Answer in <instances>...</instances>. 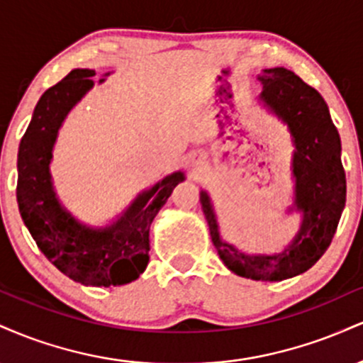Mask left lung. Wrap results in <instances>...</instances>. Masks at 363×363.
<instances>
[{
    "instance_id": "left-lung-1",
    "label": "left lung",
    "mask_w": 363,
    "mask_h": 363,
    "mask_svg": "<svg viewBox=\"0 0 363 363\" xmlns=\"http://www.w3.org/2000/svg\"><path fill=\"white\" fill-rule=\"evenodd\" d=\"M259 101L281 119L294 141L291 170L295 201L302 223L294 240L277 254H245L220 237L206 191L199 193L203 213L220 259L239 277L281 281L312 268L326 252L347 201V177L341 165V141L320 94L286 68L264 69Z\"/></svg>"
}]
</instances>
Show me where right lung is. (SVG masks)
Returning a JSON list of instances; mask_svg holds the SVG:
<instances>
[{
  "instance_id": "right-lung-1",
  "label": "right lung",
  "mask_w": 363,
  "mask_h": 363,
  "mask_svg": "<svg viewBox=\"0 0 363 363\" xmlns=\"http://www.w3.org/2000/svg\"><path fill=\"white\" fill-rule=\"evenodd\" d=\"M91 77L94 69H73L39 99L20 141L16 201L37 247L61 273L86 286H118L136 280L147 268L150 225L184 174H170L143 191L114 223L102 228L80 223L61 205L49 170L52 148L62 121L94 86Z\"/></svg>"
}]
</instances>
